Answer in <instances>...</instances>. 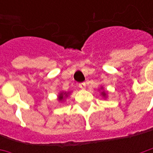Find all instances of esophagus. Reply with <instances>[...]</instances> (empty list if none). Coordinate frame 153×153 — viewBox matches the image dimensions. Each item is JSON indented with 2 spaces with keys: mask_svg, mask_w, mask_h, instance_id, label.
<instances>
[{
  "mask_svg": "<svg viewBox=\"0 0 153 153\" xmlns=\"http://www.w3.org/2000/svg\"><path fill=\"white\" fill-rule=\"evenodd\" d=\"M79 86L81 89H85L86 88V83H81L79 84Z\"/></svg>",
  "mask_w": 153,
  "mask_h": 153,
  "instance_id": "esophagus-1",
  "label": "esophagus"
}]
</instances>
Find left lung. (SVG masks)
<instances>
[{"mask_svg":"<svg viewBox=\"0 0 153 153\" xmlns=\"http://www.w3.org/2000/svg\"><path fill=\"white\" fill-rule=\"evenodd\" d=\"M102 96L104 97H106V93H105V92H104V91H103L102 93Z\"/></svg>","mask_w":153,"mask_h":153,"instance_id":"obj_1","label":"left lung"}]
</instances>
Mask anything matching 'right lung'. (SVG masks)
Segmentation results:
<instances>
[{
	"label": "right lung",
	"mask_w": 153,
	"mask_h": 153,
	"mask_svg": "<svg viewBox=\"0 0 153 153\" xmlns=\"http://www.w3.org/2000/svg\"><path fill=\"white\" fill-rule=\"evenodd\" d=\"M66 97H68V93H60L59 95H58V100L59 101H63Z\"/></svg>",
	"instance_id": "right-lung-1"
}]
</instances>
